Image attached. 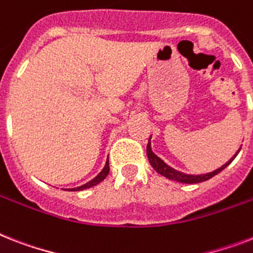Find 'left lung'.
Masks as SVG:
<instances>
[{"mask_svg": "<svg viewBox=\"0 0 253 253\" xmlns=\"http://www.w3.org/2000/svg\"><path fill=\"white\" fill-rule=\"evenodd\" d=\"M240 149H238V152L234 155V157H231V159L229 160V161L225 164V165H222L219 169L214 170V171H212V173H208V174H200V175H190V174H184L182 173V171H178V170L173 169V168H170L169 165H166L165 162L162 161L160 157H157V156L152 152V148H151V137H149V141H148V145H147V156H148V160H149V164H151V166L153 168V169L157 171L159 174H161V175L166 176L168 179H171V180H176V182H180V183H200V182H204V180H208L211 179L212 176L217 175L218 173H221L225 168H226L227 165H230L231 164V161H233L235 157H237V155L239 153Z\"/></svg>", "mask_w": 253, "mask_h": 253, "instance_id": "8db88e82", "label": "left lung"}]
</instances>
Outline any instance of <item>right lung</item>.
I'll return each mask as SVG.
<instances>
[{
    "instance_id": "1",
    "label": "right lung",
    "mask_w": 253,
    "mask_h": 253,
    "mask_svg": "<svg viewBox=\"0 0 253 253\" xmlns=\"http://www.w3.org/2000/svg\"><path fill=\"white\" fill-rule=\"evenodd\" d=\"M109 170H110V168H109V160L106 161L105 164V168L102 169V171L100 174H98L96 178H93L92 180H89L88 183L83 184V186H80V187H77V188H71V191H82V190H85V188H89V187H93L96 186V184H98L100 182H102V180L105 179L106 175L109 174Z\"/></svg>"
}]
</instances>
